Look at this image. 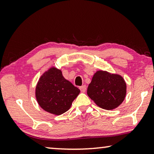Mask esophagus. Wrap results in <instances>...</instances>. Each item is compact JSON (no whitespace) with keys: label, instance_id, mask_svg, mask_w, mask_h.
<instances>
[{"label":"esophagus","instance_id":"1","mask_svg":"<svg viewBox=\"0 0 154 154\" xmlns=\"http://www.w3.org/2000/svg\"><path fill=\"white\" fill-rule=\"evenodd\" d=\"M79 89L81 90V92L84 93L85 92V90H86V86H85V85H82V86L79 87Z\"/></svg>","mask_w":154,"mask_h":154}]
</instances>
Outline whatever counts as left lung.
Instances as JSON below:
<instances>
[{"instance_id": "1", "label": "left lung", "mask_w": 154, "mask_h": 154, "mask_svg": "<svg viewBox=\"0 0 154 154\" xmlns=\"http://www.w3.org/2000/svg\"><path fill=\"white\" fill-rule=\"evenodd\" d=\"M126 88V83L120 75L98 70L93 75L87 94L99 107L113 110L123 103Z\"/></svg>"}]
</instances>
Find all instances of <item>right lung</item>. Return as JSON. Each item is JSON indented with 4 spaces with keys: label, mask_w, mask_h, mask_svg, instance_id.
Segmentation results:
<instances>
[{
    "label": "right lung",
    "mask_w": 154,
    "mask_h": 154,
    "mask_svg": "<svg viewBox=\"0 0 154 154\" xmlns=\"http://www.w3.org/2000/svg\"><path fill=\"white\" fill-rule=\"evenodd\" d=\"M79 92V89L63 77L61 70L51 66L38 79L35 97L44 111L60 116L71 108Z\"/></svg>",
    "instance_id": "1"
}]
</instances>
